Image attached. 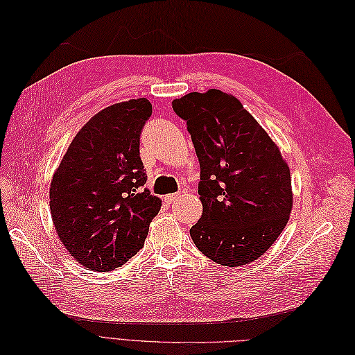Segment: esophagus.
I'll return each instance as SVG.
<instances>
[{"label": "esophagus", "instance_id": "obj_1", "mask_svg": "<svg viewBox=\"0 0 355 355\" xmlns=\"http://www.w3.org/2000/svg\"><path fill=\"white\" fill-rule=\"evenodd\" d=\"M178 197H179V192H178V194H167V196L164 197V201H166V202H173Z\"/></svg>", "mask_w": 355, "mask_h": 355}]
</instances>
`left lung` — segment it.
I'll return each instance as SVG.
<instances>
[{"mask_svg": "<svg viewBox=\"0 0 355 355\" xmlns=\"http://www.w3.org/2000/svg\"><path fill=\"white\" fill-rule=\"evenodd\" d=\"M200 161V220L189 230L213 262L240 266L261 257L292 211L290 170L272 139L234 96L216 89L171 102Z\"/></svg>", "mask_w": 355, "mask_h": 355, "instance_id": "8db88e82", "label": "left lung"}]
</instances>
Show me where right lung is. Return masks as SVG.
<instances>
[{"mask_svg":"<svg viewBox=\"0 0 355 355\" xmlns=\"http://www.w3.org/2000/svg\"><path fill=\"white\" fill-rule=\"evenodd\" d=\"M153 115L148 99L96 114L73 137L50 185V211L75 261L112 271L144 247L161 200L144 189L141 133Z\"/></svg>","mask_w":355,"mask_h":355,"instance_id":"add662e5","label":"right lung"}]
</instances>
